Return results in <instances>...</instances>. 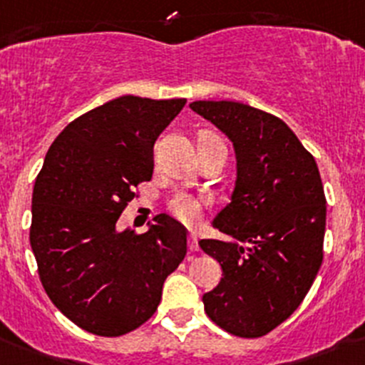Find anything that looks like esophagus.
<instances>
[{
	"instance_id": "esophagus-1",
	"label": "esophagus",
	"mask_w": 365,
	"mask_h": 365,
	"mask_svg": "<svg viewBox=\"0 0 365 365\" xmlns=\"http://www.w3.org/2000/svg\"><path fill=\"white\" fill-rule=\"evenodd\" d=\"M188 247H190V251H192V252L199 251V240H197L195 235H190V237H188Z\"/></svg>"
}]
</instances>
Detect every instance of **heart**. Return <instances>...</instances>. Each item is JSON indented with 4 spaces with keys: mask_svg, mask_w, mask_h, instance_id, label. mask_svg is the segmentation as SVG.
Instances as JSON below:
<instances>
[{
    "mask_svg": "<svg viewBox=\"0 0 365 365\" xmlns=\"http://www.w3.org/2000/svg\"><path fill=\"white\" fill-rule=\"evenodd\" d=\"M202 207L204 204L199 199H195V197L185 192L175 193L168 202L170 213L186 225H193L200 220V217H202Z\"/></svg>",
    "mask_w": 365,
    "mask_h": 365,
    "instance_id": "heart-1",
    "label": "heart"
}]
</instances>
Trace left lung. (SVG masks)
<instances>
[{
    "instance_id": "obj_1",
    "label": "left lung",
    "mask_w": 365,
    "mask_h": 365,
    "mask_svg": "<svg viewBox=\"0 0 365 365\" xmlns=\"http://www.w3.org/2000/svg\"><path fill=\"white\" fill-rule=\"evenodd\" d=\"M190 107L237 154L231 202L213 220L231 240L199 242L222 267L204 310L231 335L263 336L296 312L321 269L326 197L317 163L274 114L227 100Z\"/></svg>"
}]
</instances>
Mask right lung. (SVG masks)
<instances>
[{
	"mask_svg": "<svg viewBox=\"0 0 365 365\" xmlns=\"http://www.w3.org/2000/svg\"><path fill=\"white\" fill-rule=\"evenodd\" d=\"M185 98L120 96L73 120L36 179L30 245L51 303L76 326L120 336L154 315L163 283L186 256V229L168 215L147 232L116 222L152 179L154 143Z\"/></svg>",
	"mask_w": 365,
	"mask_h": 365,
	"instance_id": "right-lung-1",
	"label": "right lung"
}]
</instances>
